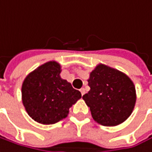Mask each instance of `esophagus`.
<instances>
[{
	"mask_svg": "<svg viewBox=\"0 0 152 152\" xmlns=\"http://www.w3.org/2000/svg\"><path fill=\"white\" fill-rule=\"evenodd\" d=\"M80 91H81V94H82V96H83V95H84V93H85V90H84L83 88H82V89L80 90Z\"/></svg>",
	"mask_w": 152,
	"mask_h": 152,
	"instance_id": "obj_1",
	"label": "esophagus"
}]
</instances>
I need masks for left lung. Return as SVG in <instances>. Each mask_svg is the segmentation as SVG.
Masks as SVG:
<instances>
[{
    "label": "left lung",
    "instance_id": "obj_1",
    "mask_svg": "<svg viewBox=\"0 0 152 152\" xmlns=\"http://www.w3.org/2000/svg\"><path fill=\"white\" fill-rule=\"evenodd\" d=\"M90 90L83 96L93 119L104 126H116L131 116L136 104V89L124 73L98 64L88 80Z\"/></svg>",
    "mask_w": 152,
    "mask_h": 152
}]
</instances>
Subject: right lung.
Instances as JSON below:
<instances>
[{
  "mask_svg": "<svg viewBox=\"0 0 152 152\" xmlns=\"http://www.w3.org/2000/svg\"><path fill=\"white\" fill-rule=\"evenodd\" d=\"M61 65L46 62L24 79L22 104L28 116L42 124H53L68 116L69 108L82 97L81 92L61 78Z\"/></svg>",
  "mask_w": 152,
  "mask_h": 152,
  "instance_id": "right-lung-1",
  "label": "right lung"
}]
</instances>
